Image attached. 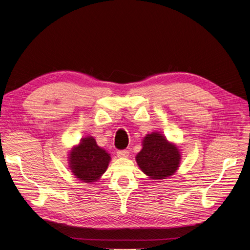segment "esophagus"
<instances>
[{
	"label": "esophagus",
	"instance_id": "1",
	"mask_svg": "<svg viewBox=\"0 0 250 250\" xmlns=\"http://www.w3.org/2000/svg\"><path fill=\"white\" fill-rule=\"evenodd\" d=\"M117 156L122 157V158H126V157H128V151L127 150H118Z\"/></svg>",
	"mask_w": 250,
	"mask_h": 250
}]
</instances>
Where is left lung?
Segmentation results:
<instances>
[{
    "mask_svg": "<svg viewBox=\"0 0 250 250\" xmlns=\"http://www.w3.org/2000/svg\"><path fill=\"white\" fill-rule=\"evenodd\" d=\"M136 160L142 171L152 179H164L179 167L180 154L177 147L164 136L152 133L144 138L143 149Z\"/></svg>",
    "mask_w": 250,
    "mask_h": 250,
    "instance_id": "1",
    "label": "left lung"
}]
</instances>
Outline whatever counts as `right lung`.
<instances>
[{
	"label": "right lung",
	"instance_id": "add662e5",
	"mask_svg": "<svg viewBox=\"0 0 250 250\" xmlns=\"http://www.w3.org/2000/svg\"><path fill=\"white\" fill-rule=\"evenodd\" d=\"M109 154L100 148L93 137H87L70 153V167L74 175L84 182L96 181L108 167Z\"/></svg>",
	"mask_w": 250,
	"mask_h": 250
}]
</instances>
